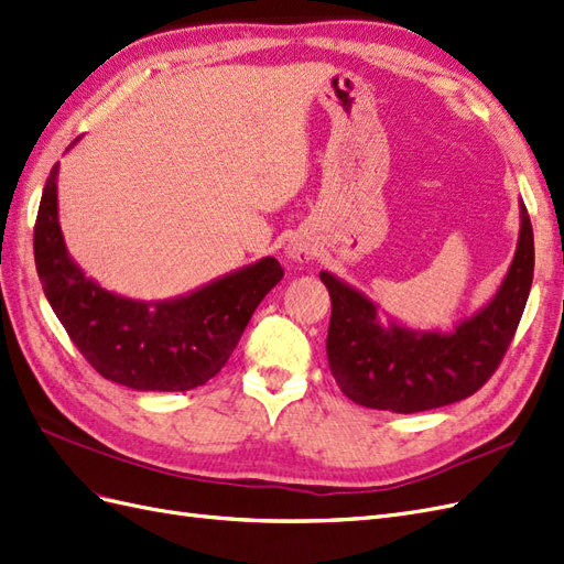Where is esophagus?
I'll return each mask as SVG.
<instances>
[{
  "label": "esophagus",
  "instance_id": "obj_1",
  "mask_svg": "<svg viewBox=\"0 0 564 564\" xmlns=\"http://www.w3.org/2000/svg\"><path fill=\"white\" fill-rule=\"evenodd\" d=\"M286 256L296 263H308L317 256V245L305 235H296L292 242L286 245Z\"/></svg>",
  "mask_w": 564,
  "mask_h": 564
}]
</instances>
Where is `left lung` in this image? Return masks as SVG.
<instances>
[{"label":"left lung","mask_w":564,"mask_h":564,"mask_svg":"<svg viewBox=\"0 0 564 564\" xmlns=\"http://www.w3.org/2000/svg\"><path fill=\"white\" fill-rule=\"evenodd\" d=\"M534 278L532 220L520 199L516 256L494 296L449 332L414 329L379 308L360 289L322 270L332 296L329 369L352 402L414 414L470 398L499 367Z\"/></svg>","instance_id":"1"}]
</instances>
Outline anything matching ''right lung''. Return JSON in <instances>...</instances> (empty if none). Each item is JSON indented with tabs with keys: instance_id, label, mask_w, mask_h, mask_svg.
I'll return each instance as SVG.
<instances>
[{
	"instance_id": "1",
	"label": "right lung",
	"mask_w": 564,
	"mask_h": 564,
	"mask_svg": "<svg viewBox=\"0 0 564 564\" xmlns=\"http://www.w3.org/2000/svg\"><path fill=\"white\" fill-rule=\"evenodd\" d=\"M58 172L61 164H54L42 193L35 263L44 296L73 344L100 377L131 390L183 392L214 379L240 344L253 311L282 280L280 261L263 256L164 301L108 292L65 247Z\"/></svg>"
}]
</instances>
